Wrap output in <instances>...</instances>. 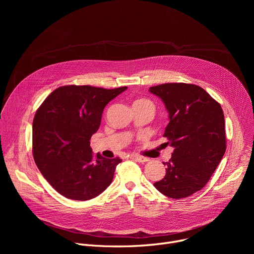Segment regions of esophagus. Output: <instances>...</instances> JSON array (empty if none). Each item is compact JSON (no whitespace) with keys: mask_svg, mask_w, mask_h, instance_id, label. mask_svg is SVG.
<instances>
[{"mask_svg":"<svg viewBox=\"0 0 254 254\" xmlns=\"http://www.w3.org/2000/svg\"><path fill=\"white\" fill-rule=\"evenodd\" d=\"M130 157H131V159L135 160V161H136V162H138V163H146V162H148V161H149V159H148V158H146V157H142V156H139V155H131Z\"/></svg>","mask_w":254,"mask_h":254,"instance_id":"obj_1","label":"esophagus"}]
</instances>
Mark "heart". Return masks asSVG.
Instances as JSON below:
<instances>
[{
	"instance_id": "1",
	"label": "heart",
	"mask_w": 254,
	"mask_h": 254,
	"mask_svg": "<svg viewBox=\"0 0 254 254\" xmlns=\"http://www.w3.org/2000/svg\"><path fill=\"white\" fill-rule=\"evenodd\" d=\"M137 101H146V100H137Z\"/></svg>"
}]
</instances>
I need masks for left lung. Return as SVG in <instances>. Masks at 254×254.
Segmentation results:
<instances>
[{
  "label": "left lung",
  "mask_w": 254,
  "mask_h": 254,
  "mask_svg": "<svg viewBox=\"0 0 254 254\" xmlns=\"http://www.w3.org/2000/svg\"><path fill=\"white\" fill-rule=\"evenodd\" d=\"M169 113L164 136L175 148L164 163L166 175L154 186L167 197L181 199L200 191L226 151L225 121L221 105L202 87L165 83L150 87Z\"/></svg>",
  "instance_id": "1"
}]
</instances>
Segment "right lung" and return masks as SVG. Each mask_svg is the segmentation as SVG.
Masks as SVG:
<instances>
[{
    "label": "right lung",
    "mask_w": 254,
    "mask_h": 254,
    "mask_svg": "<svg viewBox=\"0 0 254 254\" xmlns=\"http://www.w3.org/2000/svg\"><path fill=\"white\" fill-rule=\"evenodd\" d=\"M90 85H65L51 92L33 121V157L48 183L62 196L90 200L113 182L122 160L94 156L91 135L105 105L125 91Z\"/></svg>",
    "instance_id": "add662e5"
}]
</instances>
